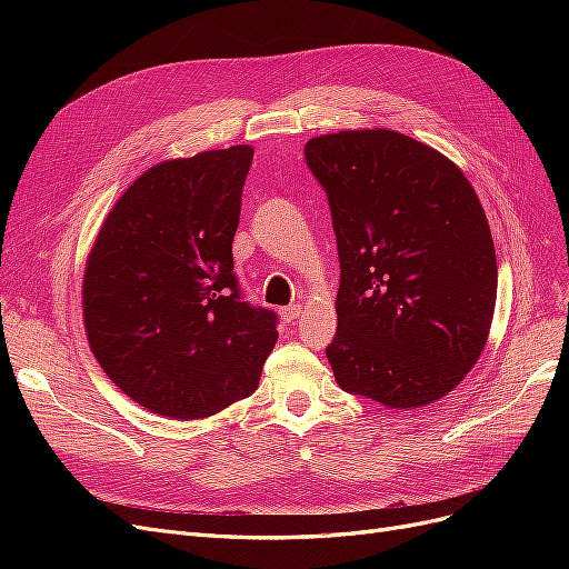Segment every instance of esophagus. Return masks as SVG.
Returning a JSON list of instances; mask_svg holds the SVG:
<instances>
[{
	"instance_id": "esophagus-1",
	"label": "esophagus",
	"mask_w": 569,
	"mask_h": 569,
	"mask_svg": "<svg viewBox=\"0 0 569 569\" xmlns=\"http://www.w3.org/2000/svg\"><path fill=\"white\" fill-rule=\"evenodd\" d=\"M299 313H301L299 306H284L282 311H280V316H282L284 322H295V320L299 318Z\"/></svg>"
}]
</instances>
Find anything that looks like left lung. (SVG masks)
<instances>
[{
  "instance_id": "left-lung-1",
  "label": "left lung",
  "mask_w": 569,
  "mask_h": 569,
  "mask_svg": "<svg viewBox=\"0 0 569 569\" xmlns=\"http://www.w3.org/2000/svg\"><path fill=\"white\" fill-rule=\"evenodd\" d=\"M339 251L337 385L389 408L453 391L485 349L496 251L462 170L408 134L341 130L306 142Z\"/></svg>"
}]
</instances>
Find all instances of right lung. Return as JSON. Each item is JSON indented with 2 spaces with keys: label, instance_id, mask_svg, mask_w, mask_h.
<instances>
[{
  "label": "right lung",
  "instance_id": "add662e5",
  "mask_svg": "<svg viewBox=\"0 0 569 569\" xmlns=\"http://www.w3.org/2000/svg\"><path fill=\"white\" fill-rule=\"evenodd\" d=\"M253 149L201 151L137 178L101 226L82 280L90 349L134 403L209 418L256 391L278 316L242 299L232 239Z\"/></svg>",
  "mask_w": 569,
  "mask_h": 569
}]
</instances>
